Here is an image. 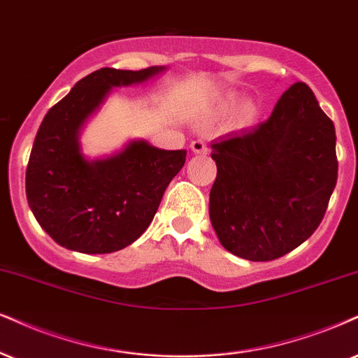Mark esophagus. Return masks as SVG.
Here are the masks:
<instances>
[{
    "instance_id": "34e87169",
    "label": "esophagus",
    "mask_w": 358,
    "mask_h": 358,
    "mask_svg": "<svg viewBox=\"0 0 358 358\" xmlns=\"http://www.w3.org/2000/svg\"><path fill=\"white\" fill-rule=\"evenodd\" d=\"M191 151L194 154H206L207 152V144L202 143L201 139H196L191 143Z\"/></svg>"
}]
</instances>
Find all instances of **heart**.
<instances>
[{"label": "heart", "instance_id": "b5f03b06", "mask_svg": "<svg viewBox=\"0 0 358 358\" xmlns=\"http://www.w3.org/2000/svg\"><path fill=\"white\" fill-rule=\"evenodd\" d=\"M234 113L232 122L236 127H249L257 122L260 117V106L254 99H244L242 94L237 91H226L215 99L213 113L215 117H226L229 114Z\"/></svg>", "mask_w": 358, "mask_h": 358}]
</instances>
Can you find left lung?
Segmentation results:
<instances>
[{"label": "left lung", "instance_id": "obj_1", "mask_svg": "<svg viewBox=\"0 0 358 358\" xmlns=\"http://www.w3.org/2000/svg\"><path fill=\"white\" fill-rule=\"evenodd\" d=\"M335 139L314 92L295 83L266 122L213 141L209 217L224 249L266 262L306 242L337 184Z\"/></svg>", "mask_w": 358, "mask_h": 358}]
</instances>
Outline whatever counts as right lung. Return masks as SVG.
I'll return each instance as SVG.
<instances>
[{
    "mask_svg": "<svg viewBox=\"0 0 358 358\" xmlns=\"http://www.w3.org/2000/svg\"><path fill=\"white\" fill-rule=\"evenodd\" d=\"M166 69H98L44 116L26 169V197L56 244L83 254L116 252L152 222L166 187L186 162V149L166 151L131 139L109 156L91 159L81 134L114 87L144 85Z\"/></svg>",
    "mask_w": 358,
    "mask_h": 358,
    "instance_id": "obj_1",
    "label": "right lung"
}]
</instances>
